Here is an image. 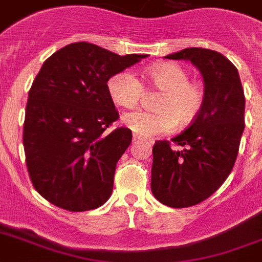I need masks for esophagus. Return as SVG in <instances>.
I'll list each match as a JSON object with an SVG mask.
<instances>
[{
  "label": "esophagus",
  "instance_id": "esophagus-1",
  "mask_svg": "<svg viewBox=\"0 0 262 262\" xmlns=\"http://www.w3.org/2000/svg\"><path fill=\"white\" fill-rule=\"evenodd\" d=\"M138 141H145L146 143H148V145L151 146L152 145V141H146L143 137L138 136V134H133V142H138Z\"/></svg>",
  "mask_w": 262,
  "mask_h": 262
}]
</instances>
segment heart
Returning <instances> with one entry per match:
<instances>
[{
    "label": "heart",
    "mask_w": 262,
    "mask_h": 262,
    "mask_svg": "<svg viewBox=\"0 0 262 262\" xmlns=\"http://www.w3.org/2000/svg\"><path fill=\"white\" fill-rule=\"evenodd\" d=\"M150 83L162 91L158 111H133L124 115L122 122L141 137H152L173 130L176 124L188 125L201 114L205 91L201 84L190 82V75L178 63H159L147 70ZM108 93L117 105L133 108L143 95V83L132 70H122L108 81Z\"/></svg>",
    "instance_id": "b5f03b06"
}]
</instances>
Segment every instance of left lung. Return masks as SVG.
<instances>
[{
  "label": "left lung",
  "instance_id": "obj_1",
  "mask_svg": "<svg viewBox=\"0 0 262 262\" xmlns=\"http://www.w3.org/2000/svg\"><path fill=\"white\" fill-rule=\"evenodd\" d=\"M190 61L201 73L205 103L199 117L183 133L152 147L151 192L169 207H189L218 189L236 160L244 132L246 98L235 65L219 52L187 48L166 56Z\"/></svg>",
  "mask_w": 262,
  "mask_h": 262
}]
</instances>
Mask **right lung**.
<instances>
[{"label":"right lung","mask_w":262,"mask_h":262,"mask_svg":"<svg viewBox=\"0 0 262 262\" xmlns=\"http://www.w3.org/2000/svg\"><path fill=\"white\" fill-rule=\"evenodd\" d=\"M146 57L78 41L44 61L28 91L23 146L32 185L47 201L87 211L110 199L132 132H104L119 119L107 82Z\"/></svg>","instance_id":"add662e5"}]
</instances>
